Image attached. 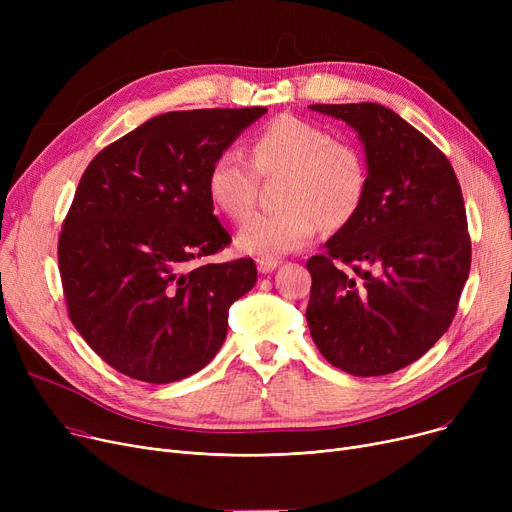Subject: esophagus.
I'll use <instances>...</instances> for the list:
<instances>
[{"instance_id": "34e87169", "label": "esophagus", "mask_w": 512, "mask_h": 512, "mask_svg": "<svg viewBox=\"0 0 512 512\" xmlns=\"http://www.w3.org/2000/svg\"><path fill=\"white\" fill-rule=\"evenodd\" d=\"M278 265H280V261L274 257H259L257 259V270L261 274H272Z\"/></svg>"}]
</instances>
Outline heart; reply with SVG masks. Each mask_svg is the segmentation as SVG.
I'll return each mask as SVG.
<instances>
[{
	"instance_id": "b5f03b06",
	"label": "heart",
	"mask_w": 512,
	"mask_h": 512,
	"mask_svg": "<svg viewBox=\"0 0 512 512\" xmlns=\"http://www.w3.org/2000/svg\"><path fill=\"white\" fill-rule=\"evenodd\" d=\"M259 176L286 174L276 213H259L236 234V249L255 257H276L307 247L321 226L340 228L357 213L367 170L361 153L297 116H278L251 139ZM251 161L226 149L211 161L207 195L232 222L249 218L257 197Z\"/></svg>"
}]
</instances>
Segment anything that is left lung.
<instances>
[{
  "instance_id": "obj_1",
  "label": "left lung",
  "mask_w": 512,
  "mask_h": 512,
  "mask_svg": "<svg viewBox=\"0 0 512 512\" xmlns=\"http://www.w3.org/2000/svg\"><path fill=\"white\" fill-rule=\"evenodd\" d=\"M365 149L357 213L307 261V324L334 367L371 378L411 365L452 324L471 267L461 184L446 155L380 103H315ZM352 265L346 275L335 261Z\"/></svg>"
}]
</instances>
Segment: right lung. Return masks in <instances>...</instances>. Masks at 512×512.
I'll list each match as a JSON object with an SVG mask.
<instances>
[{
  "label": "right lung",
  "instance_id": "right-lung-1",
  "mask_svg": "<svg viewBox=\"0 0 512 512\" xmlns=\"http://www.w3.org/2000/svg\"><path fill=\"white\" fill-rule=\"evenodd\" d=\"M267 107L155 116L105 147L78 182L58 261L78 334L132 380L203 369L228 309L257 282L253 259L195 265L230 245L207 195L211 161Z\"/></svg>",
  "mask_w": 512,
  "mask_h": 512
}]
</instances>
